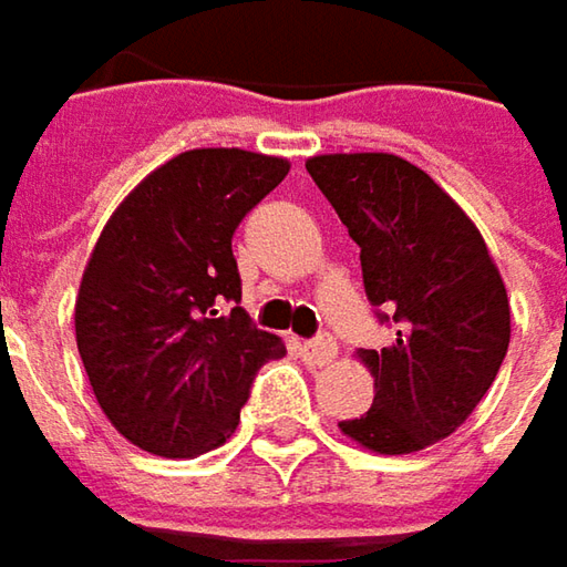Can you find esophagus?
Returning a JSON list of instances; mask_svg holds the SVG:
<instances>
[{
    "instance_id": "esophagus-1",
    "label": "esophagus",
    "mask_w": 567,
    "mask_h": 567,
    "mask_svg": "<svg viewBox=\"0 0 567 567\" xmlns=\"http://www.w3.org/2000/svg\"><path fill=\"white\" fill-rule=\"evenodd\" d=\"M305 355L313 361V364H327L336 358V339L330 332H317L310 342H305Z\"/></svg>"
}]
</instances>
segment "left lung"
I'll return each instance as SVG.
<instances>
[{
    "mask_svg": "<svg viewBox=\"0 0 567 567\" xmlns=\"http://www.w3.org/2000/svg\"><path fill=\"white\" fill-rule=\"evenodd\" d=\"M308 174L361 247L364 295L393 327L386 349H361L374 403L339 429L378 454L422 451L470 419L505 361L498 266L466 212L409 161L317 155Z\"/></svg>",
    "mask_w": 567,
    "mask_h": 567,
    "instance_id": "1",
    "label": "left lung"
}]
</instances>
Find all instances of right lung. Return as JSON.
<instances>
[{
    "label": "right lung",
    "mask_w": 567,
    "mask_h": 567,
    "mask_svg": "<svg viewBox=\"0 0 567 567\" xmlns=\"http://www.w3.org/2000/svg\"><path fill=\"white\" fill-rule=\"evenodd\" d=\"M285 174V158L193 148L152 171L97 237L75 342L104 415L142 451L199 456L225 444L259 368L285 355L282 339L237 308L231 250L244 215Z\"/></svg>",
    "instance_id": "1"
}]
</instances>
